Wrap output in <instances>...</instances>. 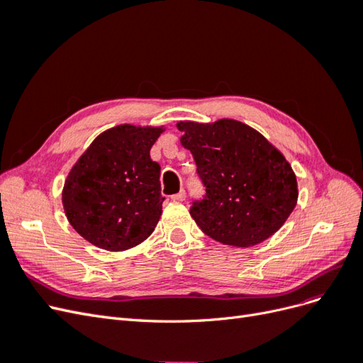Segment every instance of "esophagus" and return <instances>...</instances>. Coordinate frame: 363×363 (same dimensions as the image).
I'll use <instances>...</instances> for the list:
<instances>
[{
	"label": "esophagus",
	"mask_w": 363,
	"mask_h": 363,
	"mask_svg": "<svg viewBox=\"0 0 363 363\" xmlns=\"http://www.w3.org/2000/svg\"><path fill=\"white\" fill-rule=\"evenodd\" d=\"M171 199L174 200V201H184L186 200V192L184 191H180V192H177V194H174Z\"/></svg>",
	"instance_id": "esophagus-1"
}]
</instances>
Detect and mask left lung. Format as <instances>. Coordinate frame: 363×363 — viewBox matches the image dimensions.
I'll use <instances>...</instances> for the list:
<instances>
[{
    "mask_svg": "<svg viewBox=\"0 0 363 363\" xmlns=\"http://www.w3.org/2000/svg\"><path fill=\"white\" fill-rule=\"evenodd\" d=\"M182 145L196 163L206 195L191 216L224 245L252 247L286 223L298 200L289 162L257 130L236 119L182 121Z\"/></svg>",
    "mask_w": 363,
    "mask_h": 363,
    "instance_id": "8db88e82",
    "label": "left lung"
}]
</instances>
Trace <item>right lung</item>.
I'll return each mask as SVG.
<instances>
[{
	"label": "right lung",
	"instance_id": "obj_1",
	"mask_svg": "<svg viewBox=\"0 0 363 363\" xmlns=\"http://www.w3.org/2000/svg\"><path fill=\"white\" fill-rule=\"evenodd\" d=\"M163 127L121 124L94 139L65 180L62 203L69 224L107 251L139 245L162 215L160 164L150 150Z\"/></svg>",
	"mask_w": 363,
	"mask_h": 363
}]
</instances>
